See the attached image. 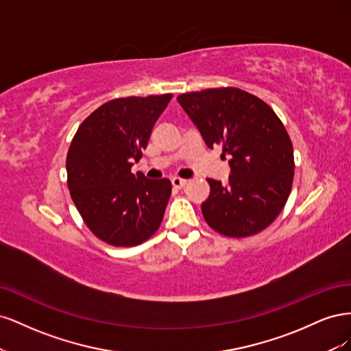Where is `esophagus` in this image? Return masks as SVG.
Instances as JSON below:
<instances>
[{
    "instance_id": "obj_1",
    "label": "esophagus",
    "mask_w": 351,
    "mask_h": 351,
    "mask_svg": "<svg viewBox=\"0 0 351 351\" xmlns=\"http://www.w3.org/2000/svg\"><path fill=\"white\" fill-rule=\"evenodd\" d=\"M171 183L176 189H183L186 184H187V180H183V178H178V177H174L171 180Z\"/></svg>"
}]
</instances>
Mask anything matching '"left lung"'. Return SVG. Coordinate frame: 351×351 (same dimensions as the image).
<instances>
[{
	"label": "left lung",
	"instance_id": "1",
	"mask_svg": "<svg viewBox=\"0 0 351 351\" xmlns=\"http://www.w3.org/2000/svg\"><path fill=\"white\" fill-rule=\"evenodd\" d=\"M208 147L222 146L228 184L208 178L202 204L208 226L227 237H249L271 226L290 196L293 143L267 102L237 88L189 92L177 97Z\"/></svg>",
	"mask_w": 351,
	"mask_h": 351
}]
</instances>
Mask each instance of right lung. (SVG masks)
<instances>
[{"mask_svg":"<svg viewBox=\"0 0 351 351\" xmlns=\"http://www.w3.org/2000/svg\"><path fill=\"white\" fill-rule=\"evenodd\" d=\"M173 95L119 98L84 120L67 154V186L84 224L117 247L137 246L159 228L171 196L168 178L132 173Z\"/></svg>","mask_w":351,"mask_h":351,"instance_id":"right-lung-1","label":"right lung"}]
</instances>
